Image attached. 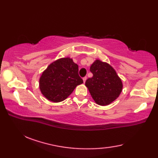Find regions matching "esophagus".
<instances>
[{
  "instance_id": "1",
  "label": "esophagus",
  "mask_w": 158,
  "mask_h": 158,
  "mask_svg": "<svg viewBox=\"0 0 158 158\" xmlns=\"http://www.w3.org/2000/svg\"><path fill=\"white\" fill-rule=\"evenodd\" d=\"M86 79H87V77H83V82H85V81H86Z\"/></svg>"
}]
</instances>
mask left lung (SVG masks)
Here are the masks:
<instances>
[{
  "label": "left lung",
  "instance_id": "8db88e82",
  "mask_svg": "<svg viewBox=\"0 0 158 158\" xmlns=\"http://www.w3.org/2000/svg\"><path fill=\"white\" fill-rule=\"evenodd\" d=\"M92 78L86 80L93 99L99 105L105 106L114 101L122 90V82L115 70L109 64L96 60L90 66Z\"/></svg>",
  "mask_w": 158,
  "mask_h": 158
}]
</instances>
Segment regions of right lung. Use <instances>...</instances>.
<instances>
[{
    "label": "right lung",
    "instance_id": "add662e5",
    "mask_svg": "<svg viewBox=\"0 0 158 158\" xmlns=\"http://www.w3.org/2000/svg\"><path fill=\"white\" fill-rule=\"evenodd\" d=\"M83 83L79 75V67L72 59L65 58L51 64L39 80L41 92L46 98L54 102L63 101L77 85Z\"/></svg>",
    "mask_w": 158,
    "mask_h": 158
}]
</instances>
